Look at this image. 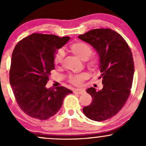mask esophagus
<instances>
[{
	"mask_svg": "<svg viewBox=\"0 0 146 146\" xmlns=\"http://www.w3.org/2000/svg\"><path fill=\"white\" fill-rule=\"evenodd\" d=\"M74 92L78 93V94H83L84 92H85V90H83V89H76V90H75Z\"/></svg>",
	"mask_w": 146,
	"mask_h": 146,
	"instance_id": "34e87169",
	"label": "esophagus"
}]
</instances>
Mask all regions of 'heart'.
<instances>
[{
	"instance_id": "b5f03b06",
	"label": "heart",
	"mask_w": 146,
	"mask_h": 146,
	"mask_svg": "<svg viewBox=\"0 0 146 146\" xmlns=\"http://www.w3.org/2000/svg\"><path fill=\"white\" fill-rule=\"evenodd\" d=\"M69 50L73 54H75L77 57L82 60H86L90 57L92 52V50L90 45L84 42H76L73 43L69 46ZM64 57V51L62 50H58L56 52L55 58H54V62L56 64H61L63 62ZM97 60L95 58L91 59L88 62V65L91 67H95L97 64ZM88 78L87 73H82V74L79 75H74V76L71 77V82L75 85L79 86L82 83L84 80Z\"/></svg>"
}]
</instances>
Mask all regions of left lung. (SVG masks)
Masks as SVG:
<instances>
[{"label":"left lung","instance_id":"obj_1","mask_svg":"<svg viewBox=\"0 0 146 146\" xmlns=\"http://www.w3.org/2000/svg\"><path fill=\"white\" fill-rule=\"evenodd\" d=\"M78 38L97 52L103 84L101 90L87 89L93 99L83 112L90 120H108L123 108L130 95L135 72L132 52L122 36L110 29L91 30Z\"/></svg>","mask_w":146,"mask_h":146}]
</instances>
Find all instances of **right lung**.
I'll list each match as a JSON object with an SVG mask.
<instances>
[{
    "mask_svg": "<svg viewBox=\"0 0 146 146\" xmlns=\"http://www.w3.org/2000/svg\"><path fill=\"white\" fill-rule=\"evenodd\" d=\"M69 36L33 33L15 45L11 56L9 82L14 96L24 113L47 120L59 111L64 97L73 92L64 86L45 85L54 69V58Z\"/></svg>",
    "mask_w": 146,
    "mask_h": 146,
    "instance_id": "1",
    "label": "right lung"
}]
</instances>
